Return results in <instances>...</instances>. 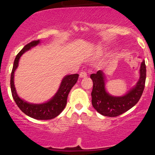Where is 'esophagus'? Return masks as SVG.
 I'll list each match as a JSON object with an SVG mask.
<instances>
[{"mask_svg": "<svg viewBox=\"0 0 155 155\" xmlns=\"http://www.w3.org/2000/svg\"><path fill=\"white\" fill-rule=\"evenodd\" d=\"M87 75V74L85 71H81L80 73V77L81 78H86Z\"/></svg>", "mask_w": 155, "mask_h": 155, "instance_id": "obj_1", "label": "esophagus"}]
</instances>
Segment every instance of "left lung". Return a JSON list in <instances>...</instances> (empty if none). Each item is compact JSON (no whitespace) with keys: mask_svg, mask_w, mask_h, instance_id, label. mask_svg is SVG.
Instances as JSON below:
<instances>
[{"mask_svg":"<svg viewBox=\"0 0 155 155\" xmlns=\"http://www.w3.org/2000/svg\"><path fill=\"white\" fill-rule=\"evenodd\" d=\"M140 77L136 86L123 97H113L105 90V78L101 71L93 73L90 78L93 82L92 104L93 107L101 115L116 117L125 113L138 102L143 94L145 84L146 65L145 61L141 63Z\"/></svg>","mask_w":155,"mask_h":155,"instance_id":"left-lung-1","label":"left lung"}]
</instances>
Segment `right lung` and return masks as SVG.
<instances>
[{
  "label": "right lung",
  "mask_w": 155,
  "mask_h": 155,
  "mask_svg": "<svg viewBox=\"0 0 155 155\" xmlns=\"http://www.w3.org/2000/svg\"><path fill=\"white\" fill-rule=\"evenodd\" d=\"M39 40H35L27 44L24 48L18 53L15 59L13 67H12L11 76H10V88H11L12 96L13 97L16 104L20 108L23 113L29 117L38 120H50L58 116L63 110L65 109L67 104V99L70 91L75 84L77 82L79 75L74 74L65 76L61 82L60 88L56 95L46 103L41 104H29L21 99L16 93L15 87L14 85V73L18 66L19 59L20 56L29 48L37 45Z\"/></svg>",
  "instance_id": "1"
}]
</instances>
